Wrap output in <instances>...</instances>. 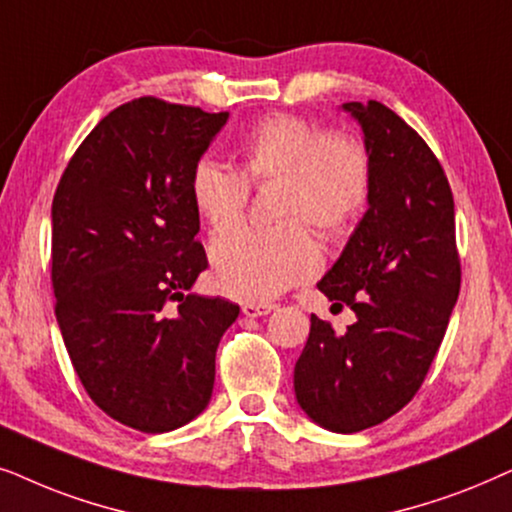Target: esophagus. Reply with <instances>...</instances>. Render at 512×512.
I'll list each match as a JSON object with an SVG mask.
<instances>
[{"label": "esophagus", "instance_id": "obj_1", "mask_svg": "<svg viewBox=\"0 0 512 512\" xmlns=\"http://www.w3.org/2000/svg\"><path fill=\"white\" fill-rule=\"evenodd\" d=\"M274 309H276L274 304H243V316L260 318V316H267V313H271Z\"/></svg>", "mask_w": 512, "mask_h": 512}]
</instances>
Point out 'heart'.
<instances>
[{"label":"heart","mask_w":512,"mask_h":512,"mask_svg":"<svg viewBox=\"0 0 512 512\" xmlns=\"http://www.w3.org/2000/svg\"><path fill=\"white\" fill-rule=\"evenodd\" d=\"M238 170L215 159L196 163L189 192L203 220L215 227L241 215L252 185L278 182L276 227L231 224L210 243L213 281L241 302H269L318 269L320 236H344L370 199L372 163L365 145L327 133L316 121L274 114L252 124L236 145Z\"/></svg>","instance_id":"obj_1"}]
</instances>
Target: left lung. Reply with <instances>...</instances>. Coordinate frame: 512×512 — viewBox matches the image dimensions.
Wrapping results in <instances>:
<instances>
[{"label": "left lung", "instance_id": "obj_1", "mask_svg": "<svg viewBox=\"0 0 512 512\" xmlns=\"http://www.w3.org/2000/svg\"><path fill=\"white\" fill-rule=\"evenodd\" d=\"M372 163L367 210L318 290L351 306L337 335L311 316L295 365L306 417L335 433L377 426L414 398L459 297L454 199L431 147L377 100L344 102Z\"/></svg>", "mask_w": 512, "mask_h": 512}]
</instances>
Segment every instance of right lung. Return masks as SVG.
<instances>
[{
  "label": "right lung",
  "instance_id": "1",
  "mask_svg": "<svg viewBox=\"0 0 512 512\" xmlns=\"http://www.w3.org/2000/svg\"><path fill=\"white\" fill-rule=\"evenodd\" d=\"M227 119L126 102L86 135L53 196L60 335L93 403L142 433L206 410L217 344L238 318V304L187 292L208 267L189 180Z\"/></svg>",
  "mask_w": 512,
  "mask_h": 512
}]
</instances>
